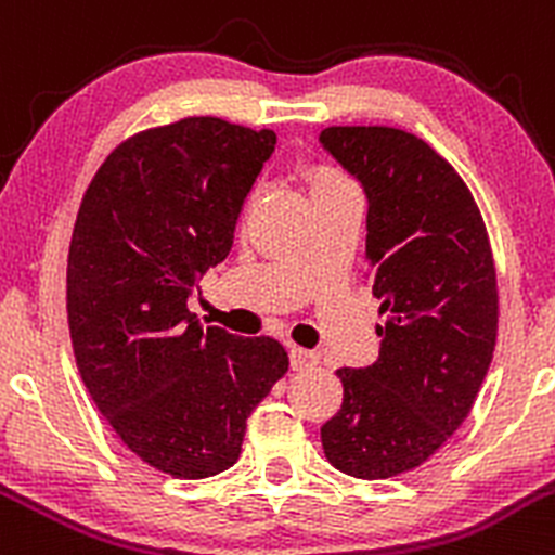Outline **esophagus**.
Listing matches in <instances>:
<instances>
[{
    "instance_id": "34e87169",
    "label": "esophagus",
    "mask_w": 555,
    "mask_h": 555,
    "mask_svg": "<svg viewBox=\"0 0 555 555\" xmlns=\"http://www.w3.org/2000/svg\"><path fill=\"white\" fill-rule=\"evenodd\" d=\"M289 364H293L295 372L313 370V366L319 364V353L308 351V348H297V346H293V348H289Z\"/></svg>"
}]
</instances>
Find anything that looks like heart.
<instances>
[{"instance_id": "heart-1", "label": "heart", "mask_w": 555, "mask_h": 555, "mask_svg": "<svg viewBox=\"0 0 555 555\" xmlns=\"http://www.w3.org/2000/svg\"><path fill=\"white\" fill-rule=\"evenodd\" d=\"M308 175H311L313 194H319V191H326V189H337V185H348L346 175L335 170L332 165H326V162H317V165L308 170Z\"/></svg>"}]
</instances>
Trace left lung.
<instances>
[{
    "label": "left lung",
    "mask_w": 555,
    "mask_h": 555,
    "mask_svg": "<svg viewBox=\"0 0 555 555\" xmlns=\"http://www.w3.org/2000/svg\"><path fill=\"white\" fill-rule=\"evenodd\" d=\"M324 149L364 185L366 276L380 356L337 370L326 460L356 478L423 465L474 406L498 340V273L481 209L457 170L396 127H326Z\"/></svg>",
    "instance_id": "obj_1"
}]
</instances>
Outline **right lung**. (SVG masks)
I'll return each mask as SVG.
<instances>
[{"label":"right lung","instance_id":"1","mask_svg":"<svg viewBox=\"0 0 555 555\" xmlns=\"http://www.w3.org/2000/svg\"><path fill=\"white\" fill-rule=\"evenodd\" d=\"M273 145L271 130L185 116L121 140L81 199L66 271L79 375L127 449L167 476L231 468L289 366L273 337L204 330L189 311Z\"/></svg>","mask_w":555,"mask_h":555}]
</instances>
